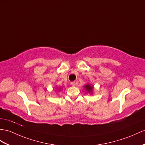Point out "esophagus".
<instances>
[{
  "label": "esophagus",
  "instance_id": "1",
  "mask_svg": "<svg viewBox=\"0 0 145 145\" xmlns=\"http://www.w3.org/2000/svg\"><path fill=\"white\" fill-rule=\"evenodd\" d=\"M71 84L72 86H76V82H75V81H73V82H71Z\"/></svg>",
  "mask_w": 145,
  "mask_h": 145
}]
</instances>
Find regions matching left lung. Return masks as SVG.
I'll list each match as a JSON object with an SVG mask.
<instances>
[{
    "mask_svg": "<svg viewBox=\"0 0 145 145\" xmlns=\"http://www.w3.org/2000/svg\"><path fill=\"white\" fill-rule=\"evenodd\" d=\"M84 89H86V91H87L88 93H92V91H93V86H91L90 84H88L85 85V86H84Z\"/></svg>",
    "mask_w": 145,
    "mask_h": 145,
    "instance_id": "obj_1",
    "label": "left lung"
}]
</instances>
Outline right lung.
Wrapping results in <instances>:
<instances>
[{"mask_svg":"<svg viewBox=\"0 0 145 145\" xmlns=\"http://www.w3.org/2000/svg\"><path fill=\"white\" fill-rule=\"evenodd\" d=\"M59 89H60V88H59ZM59 90H60V89H59Z\"/></svg>","mask_w":145,"mask_h":145,"instance_id":"right-lung-1","label":"right lung"}]
</instances>
